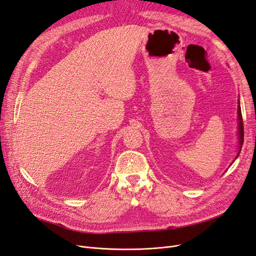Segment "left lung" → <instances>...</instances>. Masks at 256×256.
<instances>
[{
  "label": "left lung",
  "mask_w": 256,
  "mask_h": 256,
  "mask_svg": "<svg viewBox=\"0 0 256 256\" xmlns=\"http://www.w3.org/2000/svg\"><path fill=\"white\" fill-rule=\"evenodd\" d=\"M237 114H238V152L236 154V157L234 159V161L238 158L240 150H242V147L244 144V122H242V109H240V102L238 100V110H237ZM233 161V162H234Z\"/></svg>",
  "instance_id": "obj_1"
}]
</instances>
